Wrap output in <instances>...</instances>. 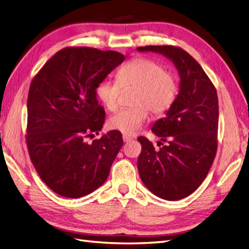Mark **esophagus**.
I'll return each instance as SVG.
<instances>
[{
	"label": "esophagus",
	"mask_w": 249,
	"mask_h": 249,
	"mask_svg": "<svg viewBox=\"0 0 249 249\" xmlns=\"http://www.w3.org/2000/svg\"><path fill=\"white\" fill-rule=\"evenodd\" d=\"M123 139H124V142H129V141H131L133 138L130 137V136H126V135H124Z\"/></svg>",
	"instance_id": "obj_1"
}]
</instances>
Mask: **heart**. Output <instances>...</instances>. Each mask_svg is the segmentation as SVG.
Segmentation results:
<instances>
[{
	"label": "heart",
	"instance_id": "heart-1",
	"mask_svg": "<svg viewBox=\"0 0 249 249\" xmlns=\"http://www.w3.org/2000/svg\"><path fill=\"white\" fill-rule=\"evenodd\" d=\"M136 87L132 108L118 111L109 119V127L126 136L137 134L148 117L164 116L176 104L179 92L177 74L167 71L161 62L145 57H136L117 71L116 80L103 79L95 92L108 111L118 108L123 88Z\"/></svg>",
	"mask_w": 249,
	"mask_h": 249
}]
</instances>
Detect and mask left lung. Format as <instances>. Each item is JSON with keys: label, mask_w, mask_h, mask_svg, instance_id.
Returning <instances> with one entry per match:
<instances>
[{"label": "left lung", "mask_w": 249, "mask_h": 249, "mask_svg": "<svg viewBox=\"0 0 249 249\" xmlns=\"http://www.w3.org/2000/svg\"><path fill=\"white\" fill-rule=\"evenodd\" d=\"M137 50L169 58L180 77L176 104L152 129L168 144L159 142L156 149L147 138H138L142 147L137 162L139 175L157 196L182 199L200 186L215 159L219 118L216 88L199 63L183 49L146 46Z\"/></svg>", "instance_id": "1"}]
</instances>
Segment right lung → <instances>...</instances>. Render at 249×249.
<instances>
[{"instance_id":"1","label":"right lung","mask_w":249,"mask_h":249,"mask_svg":"<svg viewBox=\"0 0 249 249\" xmlns=\"http://www.w3.org/2000/svg\"><path fill=\"white\" fill-rule=\"evenodd\" d=\"M124 60L115 51L64 48L30 84L29 156L44 184L61 196L79 198L102 186L124 144L118 131L87 141L99 134L105 123L96 85Z\"/></svg>"}]
</instances>
